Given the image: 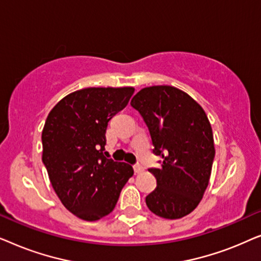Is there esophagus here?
<instances>
[{"mask_svg":"<svg viewBox=\"0 0 261 261\" xmlns=\"http://www.w3.org/2000/svg\"><path fill=\"white\" fill-rule=\"evenodd\" d=\"M142 171H144V167H142L141 165H139V164H137V165H134V172L135 173H141Z\"/></svg>","mask_w":261,"mask_h":261,"instance_id":"34e87169","label":"esophagus"}]
</instances>
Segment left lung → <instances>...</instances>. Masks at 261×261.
Here are the masks:
<instances>
[{
  "label": "left lung",
  "instance_id": "1",
  "mask_svg": "<svg viewBox=\"0 0 261 261\" xmlns=\"http://www.w3.org/2000/svg\"><path fill=\"white\" fill-rule=\"evenodd\" d=\"M162 156L159 169H148L156 188L146 197L156 216L176 220L190 214L204 195L215 158L213 129L201 106L170 85L141 89L132 98Z\"/></svg>",
  "mask_w": 261,
  "mask_h": 261
}]
</instances>
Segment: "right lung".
<instances>
[{"instance_id":"add662e5","label":"right lung","mask_w":261,"mask_h":261,"mask_svg":"<svg viewBox=\"0 0 261 261\" xmlns=\"http://www.w3.org/2000/svg\"><path fill=\"white\" fill-rule=\"evenodd\" d=\"M134 88H87L57 103L41 134L42 163L64 206L82 220L96 221L115 208L133 176L129 164L105 155L106 130L128 105Z\"/></svg>"}]
</instances>
